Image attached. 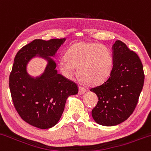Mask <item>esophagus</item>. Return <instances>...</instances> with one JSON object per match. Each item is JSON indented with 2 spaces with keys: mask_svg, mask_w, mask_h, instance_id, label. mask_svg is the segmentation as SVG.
Masks as SVG:
<instances>
[{
  "mask_svg": "<svg viewBox=\"0 0 151 151\" xmlns=\"http://www.w3.org/2000/svg\"><path fill=\"white\" fill-rule=\"evenodd\" d=\"M86 91V89L85 88L82 87V86H79L78 87V94L79 95H83V93H85Z\"/></svg>",
  "mask_w": 151,
  "mask_h": 151,
  "instance_id": "esophagus-1",
  "label": "esophagus"
}]
</instances>
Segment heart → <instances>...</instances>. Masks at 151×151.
<instances>
[{
	"instance_id": "1",
	"label": "heart",
	"mask_w": 151,
	"mask_h": 151,
	"mask_svg": "<svg viewBox=\"0 0 151 151\" xmlns=\"http://www.w3.org/2000/svg\"><path fill=\"white\" fill-rule=\"evenodd\" d=\"M113 64L112 54L106 46L95 42H78L69 47L59 65L68 78H73L78 68V73L83 81L96 85L108 78Z\"/></svg>"
}]
</instances>
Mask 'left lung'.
I'll list each match as a JSON object with an SVG mask.
<instances>
[{"instance_id":"8db88e82","label":"left lung","mask_w":151,"mask_h":151,"mask_svg":"<svg viewBox=\"0 0 151 151\" xmlns=\"http://www.w3.org/2000/svg\"><path fill=\"white\" fill-rule=\"evenodd\" d=\"M113 68L108 78L92 88L98 100L92 109L94 120L101 126H112L126 120L134 111L144 84L143 66L138 55L124 42L112 46Z\"/></svg>"}]
</instances>
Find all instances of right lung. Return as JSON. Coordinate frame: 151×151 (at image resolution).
Wrapping results in <instances>:
<instances>
[{"label":"right lung","mask_w":151,"mask_h":151,"mask_svg":"<svg viewBox=\"0 0 151 151\" xmlns=\"http://www.w3.org/2000/svg\"><path fill=\"white\" fill-rule=\"evenodd\" d=\"M66 39L34 40L22 47L16 54L9 76V89L14 106L24 121L31 126L47 129L60 120L65 103L70 95L78 92L72 81L59 74L54 56ZM37 55L45 58L48 65L40 76L27 74L28 62Z\"/></svg>","instance_id":"1"}]
</instances>
